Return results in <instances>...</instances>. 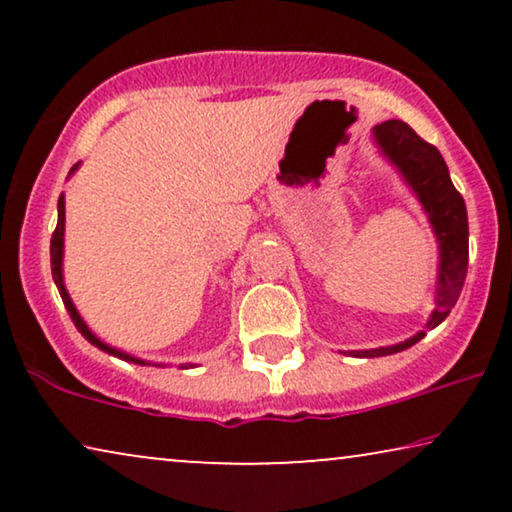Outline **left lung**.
Returning <instances> with one entry per match:
<instances>
[{
	"label": "left lung",
	"mask_w": 512,
	"mask_h": 512,
	"mask_svg": "<svg viewBox=\"0 0 512 512\" xmlns=\"http://www.w3.org/2000/svg\"><path fill=\"white\" fill-rule=\"evenodd\" d=\"M375 142L380 144L391 163L403 172V177L417 193L429 221L440 242V268H438V293L436 310L429 319V328H436L452 307L457 305L459 293L464 289V279L468 270V216L466 202L461 193L454 188L450 172L443 156L436 146L424 142L408 123L403 121H384L373 128ZM426 331H419L410 340L394 347L366 349V352H352L354 356H387L403 352L419 342Z\"/></svg>",
	"instance_id": "obj_1"
}]
</instances>
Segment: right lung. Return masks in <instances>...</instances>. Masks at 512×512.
Listing matches in <instances>:
<instances>
[{
	"label": "right lung",
	"mask_w": 512,
	"mask_h": 512,
	"mask_svg": "<svg viewBox=\"0 0 512 512\" xmlns=\"http://www.w3.org/2000/svg\"><path fill=\"white\" fill-rule=\"evenodd\" d=\"M74 170H76V165L72 167V172H74ZM62 237H65V198H60V200H58V226H55V230H53V237H51V272H53V282H55V286H58V291H60L62 303H65L67 312H69V317H72V321H74V326L79 328V333H81L83 338H86L88 342H93V345H95V347H100L102 352L118 356V359L135 361V363H142V366H144V361L135 359V356H128V354L118 352V349H114V347L104 345V342H102V340H97L95 335L88 331V326L83 324V319L79 317V312H76V307H74V303H72V298H69V293H67V289H65V284H62ZM188 366H191V363H188Z\"/></svg>",
	"instance_id": "add662e5"
}]
</instances>
